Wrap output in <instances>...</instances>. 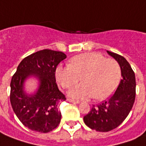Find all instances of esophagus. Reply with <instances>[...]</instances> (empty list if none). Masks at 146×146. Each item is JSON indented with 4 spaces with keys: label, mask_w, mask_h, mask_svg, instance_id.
<instances>
[{
    "label": "esophagus",
    "mask_w": 146,
    "mask_h": 146,
    "mask_svg": "<svg viewBox=\"0 0 146 146\" xmlns=\"http://www.w3.org/2000/svg\"><path fill=\"white\" fill-rule=\"evenodd\" d=\"M68 101L70 102V103H73V104H80V101H78V100H72V99H68Z\"/></svg>",
    "instance_id": "esophagus-1"
}]
</instances>
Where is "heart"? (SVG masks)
<instances>
[{
  "mask_svg": "<svg viewBox=\"0 0 146 146\" xmlns=\"http://www.w3.org/2000/svg\"><path fill=\"white\" fill-rule=\"evenodd\" d=\"M55 75L64 88H72L81 77L83 83L70 91L71 97L88 99L94 96L101 100L115 91L122 71L115 59L106 58L100 53L89 52L73 57L69 66H58Z\"/></svg>",
  "mask_w": 146,
  "mask_h": 146,
  "instance_id": "obj_1",
  "label": "heart"
}]
</instances>
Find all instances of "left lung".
Returning a JSON list of instances; mask_svg holds the SVG:
<instances>
[{"label":"left lung","instance_id":"1","mask_svg":"<svg viewBox=\"0 0 146 146\" xmlns=\"http://www.w3.org/2000/svg\"><path fill=\"white\" fill-rule=\"evenodd\" d=\"M107 52L119 62L123 78L108 100L93 105L84 117L86 126L100 132L115 129L123 123L132 109L136 95L135 74L129 62L123 56L108 50Z\"/></svg>","mask_w":146,"mask_h":146}]
</instances>
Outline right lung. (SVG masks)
Listing matches in <instances>:
<instances>
[{
  "label": "right lung",
  "mask_w": 146,
  "mask_h": 146,
  "mask_svg": "<svg viewBox=\"0 0 146 146\" xmlns=\"http://www.w3.org/2000/svg\"><path fill=\"white\" fill-rule=\"evenodd\" d=\"M65 58L62 52L46 49L26 57L17 67L10 84V102L17 118L28 129L48 133L61 122L58 105L66 98L56 84L55 71ZM31 76L39 80L34 94L24 91V82Z\"/></svg>",
  "instance_id": "right-lung-1"
}]
</instances>
